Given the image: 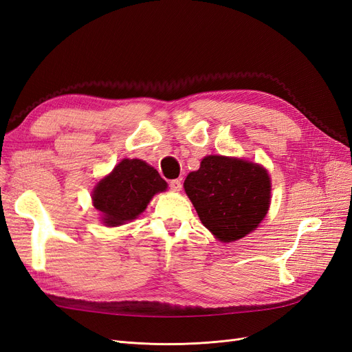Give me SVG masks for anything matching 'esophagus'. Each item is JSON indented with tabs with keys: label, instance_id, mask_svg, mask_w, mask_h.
Segmentation results:
<instances>
[{
	"label": "esophagus",
	"instance_id": "34e87169",
	"mask_svg": "<svg viewBox=\"0 0 352 352\" xmlns=\"http://www.w3.org/2000/svg\"><path fill=\"white\" fill-rule=\"evenodd\" d=\"M168 186H170V189L172 190H175V192H179L180 189H182V182H180L179 179H175V180H170V184H168Z\"/></svg>",
	"mask_w": 352,
	"mask_h": 352
}]
</instances>
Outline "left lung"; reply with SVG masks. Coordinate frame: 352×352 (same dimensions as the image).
<instances>
[{"label": "left lung", "mask_w": 352, "mask_h": 352, "mask_svg": "<svg viewBox=\"0 0 352 352\" xmlns=\"http://www.w3.org/2000/svg\"><path fill=\"white\" fill-rule=\"evenodd\" d=\"M198 217L220 242L255 230L270 207V176L263 166L225 155H207L185 179Z\"/></svg>", "instance_id": "obj_1"}]
</instances>
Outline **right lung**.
I'll return each mask as SVG.
<instances>
[{
    "label": "right lung",
    "instance_id": "right-lung-1",
    "mask_svg": "<svg viewBox=\"0 0 352 352\" xmlns=\"http://www.w3.org/2000/svg\"><path fill=\"white\" fill-rule=\"evenodd\" d=\"M167 189L157 170L138 158H124L92 190L94 207L105 226L114 228L136 219L151 198Z\"/></svg>",
    "mask_w": 352,
    "mask_h": 352
}]
</instances>
